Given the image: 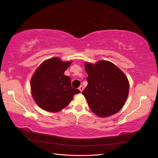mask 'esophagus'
I'll return each instance as SVG.
<instances>
[{"label":"esophagus","instance_id":"34e87169","mask_svg":"<svg viewBox=\"0 0 158 158\" xmlns=\"http://www.w3.org/2000/svg\"><path fill=\"white\" fill-rule=\"evenodd\" d=\"M79 89H80V91L81 92H82V91L84 90V87L82 86V85H80V86L79 87Z\"/></svg>","mask_w":158,"mask_h":158}]
</instances>
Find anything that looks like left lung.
<instances>
[{
    "label": "left lung",
    "instance_id": "obj_1",
    "mask_svg": "<svg viewBox=\"0 0 158 158\" xmlns=\"http://www.w3.org/2000/svg\"><path fill=\"white\" fill-rule=\"evenodd\" d=\"M88 85L82 92L90 109L97 115L106 117L120 111L128 97L127 76L111 62L100 60L85 63Z\"/></svg>",
    "mask_w": 158,
    "mask_h": 158
}]
</instances>
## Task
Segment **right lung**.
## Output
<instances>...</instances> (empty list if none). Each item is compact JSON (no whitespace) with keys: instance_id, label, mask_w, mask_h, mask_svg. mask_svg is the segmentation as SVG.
<instances>
[{"instance_id":"obj_1","label":"right lung","mask_w":158,"mask_h":158,"mask_svg":"<svg viewBox=\"0 0 158 158\" xmlns=\"http://www.w3.org/2000/svg\"><path fill=\"white\" fill-rule=\"evenodd\" d=\"M72 61L63 62L59 58L44 61L31 80L32 96L41 109L58 112L66 107L80 90L72 87L71 79L64 74Z\"/></svg>"}]
</instances>
